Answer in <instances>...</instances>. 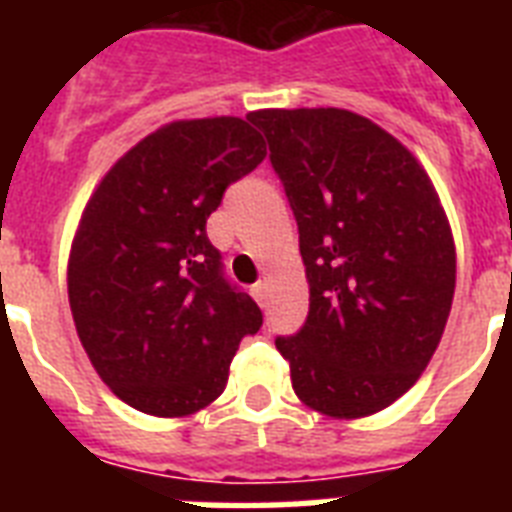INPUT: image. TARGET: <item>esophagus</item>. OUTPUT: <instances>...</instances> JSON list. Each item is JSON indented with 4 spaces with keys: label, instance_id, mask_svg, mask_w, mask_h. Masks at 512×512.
Wrapping results in <instances>:
<instances>
[{
    "label": "esophagus",
    "instance_id": "obj_1",
    "mask_svg": "<svg viewBox=\"0 0 512 512\" xmlns=\"http://www.w3.org/2000/svg\"><path fill=\"white\" fill-rule=\"evenodd\" d=\"M252 297L265 308V303H268V281H257L255 287H252Z\"/></svg>",
    "mask_w": 512,
    "mask_h": 512
}]
</instances>
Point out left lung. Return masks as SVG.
Here are the masks:
<instances>
[{
	"label": "left lung",
	"instance_id": "8db88e82",
	"mask_svg": "<svg viewBox=\"0 0 512 512\" xmlns=\"http://www.w3.org/2000/svg\"><path fill=\"white\" fill-rule=\"evenodd\" d=\"M265 132L311 287L276 337L292 388L329 417H366L412 388L452 311L457 257L438 193L393 135L342 108H268Z\"/></svg>",
	"mask_w": 512,
	"mask_h": 512
}]
</instances>
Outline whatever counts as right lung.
Returning a JSON list of instances; mask_svg holds the SVG:
<instances>
[{
	"instance_id": "add662e5",
	"label": "right lung",
	"mask_w": 512,
	"mask_h": 512,
	"mask_svg": "<svg viewBox=\"0 0 512 512\" xmlns=\"http://www.w3.org/2000/svg\"><path fill=\"white\" fill-rule=\"evenodd\" d=\"M265 159L236 116L172 122L108 170L68 260V303L95 372L124 404L185 417L225 390L263 311L223 271L207 217Z\"/></svg>"
}]
</instances>
